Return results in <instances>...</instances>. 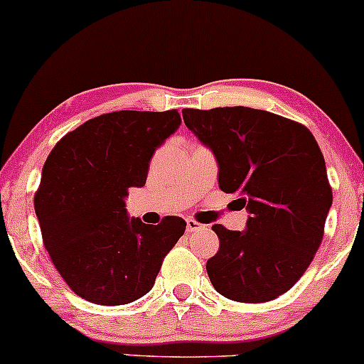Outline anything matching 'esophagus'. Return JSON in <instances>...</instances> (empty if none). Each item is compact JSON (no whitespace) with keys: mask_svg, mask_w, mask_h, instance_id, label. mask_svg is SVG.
Instances as JSON below:
<instances>
[{"mask_svg":"<svg viewBox=\"0 0 364 364\" xmlns=\"http://www.w3.org/2000/svg\"><path fill=\"white\" fill-rule=\"evenodd\" d=\"M186 223H187V231H189V233H194V231L205 230L203 224H200V223H198V220H194V219H187Z\"/></svg>","mask_w":364,"mask_h":364,"instance_id":"1","label":"esophagus"}]
</instances>
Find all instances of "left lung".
Here are the masks:
<instances>
[{"instance_id": "left-lung-1", "label": "left lung", "mask_w": 364, "mask_h": 364, "mask_svg": "<svg viewBox=\"0 0 364 364\" xmlns=\"http://www.w3.org/2000/svg\"><path fill=\"white\" fill-rule=\"evenodd\" d=\"M182 115L215 154L220 191L238 193L250 212L245 231L212 226L219 252L207 261L210 282L235 301L279 298L312 263L333 203L316 138L299 122L249 107Z\"/></svg>"}]
</instances>
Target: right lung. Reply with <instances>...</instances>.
Here are the masks:
<instances>
[{"label":"right lung","instance_id":"obj_1","mask_svg":"<svg viewBox=\"0 0 364 364\" xmlns=\"http://www.w3.org/2000/svg\"><path fill=\"white\" fill-rule=\"evenodd\" d=\"M181 124L177 110H121L61 138L43 164L35 212L52 263L75 294L126 305L152 289L164 256L186 231L182 217L157 226L127 219L129 187L145 186L152 154Z\"/></svg>","mask_w":364,"mask_h":364}]
</instances>
